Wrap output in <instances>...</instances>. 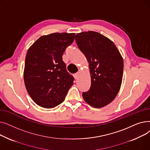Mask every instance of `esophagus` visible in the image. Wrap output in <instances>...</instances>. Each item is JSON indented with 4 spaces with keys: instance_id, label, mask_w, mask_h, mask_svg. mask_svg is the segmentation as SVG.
I'll use <instances>...</instances> for the list:
<instances>
[{
    "instance_id": "obj_1",
    "label": "esophagus",
    "mask_w": 150,
    "mask_h": 150,
    "mask_svg": "<svg viewBox=\"0 0 150 150\" xmlns=\"http://www.w3.org/2000/svg\"><path fill=\"white\" fill-rule=\"evenodd\" d=\"M79 75H80V72H78L76 73L75 74H74V78H75V79H78V77H79Z\"/></svg>"
}]
</instances>
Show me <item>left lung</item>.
<instances>
[{"mask_svg": "<svg viewBox=\"0 0 150 150\" xmlns=\"http://www.w3.org/2000/svg\"><path fill=\"white\" fill-rule=\"evenodd\" d=\"M78 48L89 62L91 85L83 92L84 101L100 108L111 103L122 84L123 61L114 42L93 31L78 33L75 37Z\"/></svg>", "mask_w": 150, "mask_h": 150, "instance_id": "1", "label": "left lung"}]
</instances>
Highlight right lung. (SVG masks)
<instances>
[{
	"instance_id": "add662e5",
	"label": "right lung",
	"mask_w": 150,
	"mask_h": 150,
	"mask_svg": "<svg viewBox=\"0 0 150 150\" xmlns=\"http://www.w3.org/2000/svg\"><path fill=\"white\" fill-rule=\"evenodd\" d=\"M75 36L67 33L44 35L28 49L23 79L30 96L39 106L52 108L61 104L73 85L74 78L62 56Z\"/></svg>"
}]
</instances>
